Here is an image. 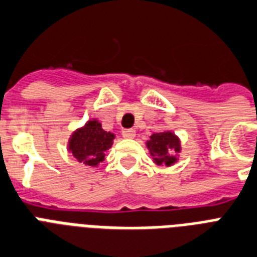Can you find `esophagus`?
Wrapping results in <instances>:
<instances>
[{
  "instance_id": "obj_1",
  "label": "esophagus",
  "mask_w": 257,
  "mask_h": 257,
  "mask_svg": "<svg viewBox=\"0 0 257 257\" xmlns=\"http://www.w3.org/2000/svg\"><path fill=\"white\" fill-rule=\"evenodd\" d=\"M135 129H124V131H122V137H124V139H135Z\"/></svg>"
}]
</instances>
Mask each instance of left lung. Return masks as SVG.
<instances>
[{"label":"left lung","instance_id":"1","mask_svg":"<svg viewBox=\"0 0 257 257\" xmlns=\"http://www.w3.org/2000/svg\"><path fill=\"white\" fill-rule=\"evenodd\" d=\"M150 156L153 157L154 164L172 166L178 160V153L181 152V141L170 131L153 133L147 141Z\"/></svg>","mask_w":257,"mask_h":257}]
</instances>
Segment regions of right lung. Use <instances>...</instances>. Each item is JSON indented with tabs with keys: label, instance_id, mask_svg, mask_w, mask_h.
<instances>
[{
	"label": "right lung",
	"instance_id": "1",
	"mask_svg": "<svg viewBox=\"0 0 257 257\" xmlns=\"http://www.w3.org/2000/svg\"><path fill=\"white\" fill-rule=\"evenodd\" d=\"M114 135L101 128L96 118L76 129L68 140V150L79 162L88 166H97L104 161L105 152L112 147Z\"/></svg>",
	"mask_w": 257,
	"mask_h": 257
}]
</instances>
